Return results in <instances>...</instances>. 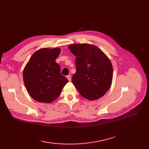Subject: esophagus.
Listing matches in <instances>:
<instances>
[{
    "mask_svg": "<svg viewBox=\"0 0 149 149\" xmlns=\"http://www.w3.org/2000/svg\"><path fill=\"white\" fill-rule=\"evenodd\" d=\"M66 78L68 79V80H69V81H70V80H71V76H70V75H68L66 76Z\"/></svg>",
    "mask_w": 149,
    "mask_h": 149,
    "instance_id": "34e87169",
    "label": "esophagus"
}]
</instances>
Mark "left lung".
Here are the masks:
<instances>
[{
  "instance_id": "1",
  "label": "left lung",
  "mask_w": 149,
  "mask_h": 149,
  "mask_svg": "<svg viewBox=\"0 0 149 149\" xmlns=\"http://www.w3.org/2000/svg\"><path fill=\"white\" fill-rule=\"evenodd\" d=\"M68 48L76 57V72L72 77L76 89L89 100L102 97L110 89L112 81L111 60L95 45L71 44Z\"/></svg>"
}]
</instances>
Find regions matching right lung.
Instances as JSON below:
<instances>
[{
	"instance_id": "1",
	"label": "right lung",
	"mask_w": 149,
	"mask_h": 149,
	"mask_svg": "<svg viewBox=\"0 0 149 149\" xmlns=\"http://www.w3.org/2000/svg\"><path fill=\"white\" fill-rule=\"evenodd\" d=\"M59 48H41L31 57L23 72L26 89L34 100L50 103L58 97L68 80L60 73L56 60Z\"/></svg>"
}]
</instances>
